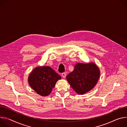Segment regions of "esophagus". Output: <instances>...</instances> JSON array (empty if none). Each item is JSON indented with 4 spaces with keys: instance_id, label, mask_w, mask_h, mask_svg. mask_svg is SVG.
<instances>
[{
    "instance_id": "1",
    "label": "esophagus",
    "mask_w": 127,
    "mask_h": 127,
    "mask_svg": "<svg viewBox=\"0 0 127 127\" xmlns=\"http://www.w3.org/2000/svg\"><path fill=\"white\" fill-rule=\"evenodd\" d=\"M66 73H65V72H64V73H62V77H63V78H65V77H66Z\"/></svg>"
}]
</instances>
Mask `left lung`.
I'll use <instances>...</instances> for the list:
<instances>
[{
	"mask_svg": "<svg viewBox=\"0 0 127 127\" xmlns=\"http://www.w3.org/2000/svg\"><path fill=\"white\" fill-rule=\"evenodd\" d=\"M100 74L99 68L94 62L77 63L66 79L77 94L84 95L95 87Z\"/></svg>",
	"mask_w": 127,
	"mask_h": 127,
	"instance_id": "left-lung-1",
	"label": "left lung"
}]
</instances>
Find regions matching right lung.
I'll return each mask as SVG.
<instances>
[{"label":"right lung","instance_id":"right-lung-1","mask_svg":"<svg viewBox=\"0 0 127 127\" xmlns=\"http://www.w3.org/2000/svg\"><path fill=\"white\" fill-rule=\"evenodd\" d=\"M61 76L48 66L34 68L28 77L31 87L42 96L49 95Z\"/></svg>","mask_w":127,"mask_h":127}]
</instances>
